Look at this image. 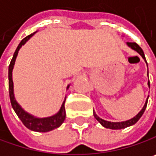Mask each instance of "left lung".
Returning a JSON list of instances; mask_svg holds the SVG:
<instances>
[{"label":"left lung","mask_w":156,"mask_h":156,"mask_svg":"<svg viewBox=\"0 0 156 156\" xmlns=\"http://www.w3.org/2000/svg\"><path fill=\"white\" fill-rule=\"evenodd\" d=\"M126 44L128 45V47H130L132 49H134V50H136V52H138L141 56H142V58L145 60V57H144V51H143V49L141 48V47L138 44H136V42H127ZM145 62H146V60H145ZM147 75H148V72H147ZM148 86L150 87V82H149V81H148ZM147 100H148V98H147V99H146V101H145V104H144V108H142V110H141L140 112H139L135 117H133V118H131V119H129V120H127V121H124V122H109V121H106V120L100 118V117L95 113V111H93V114H94L95 118H96V119H97L104 127L109 128V129H123V128H126V127H127V126H130L135 125V124L140 119L142 115L144 114V110L146 108Z\"/></svg>","instance_id":"8db88e82"}]
</instances>
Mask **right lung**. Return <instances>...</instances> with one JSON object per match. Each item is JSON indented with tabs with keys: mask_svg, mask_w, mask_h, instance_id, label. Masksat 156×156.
Here are the masks:
<instances>
[{
	"mask_svg": "<svg viewBox=\"0 0 156 156\" xmlns=\"http://www.w3.org/2000/svg\"><path fill=\"white\" fill-rule=\"evenodd\" d=\"M35 33V32H34ZM34 33L25 37L19 44V46L16 48L15 52L13 54L12 59L10 63L9 66V93H10V99H11V104L12 108L14 109L15 113L17 114L18 117L20 119V121L23 123V125L29 128L30 130L35 131V132H48L51 131L55 128L59 127L62 123L64 122L65 118H66V111H65V101H66V98L62 103V106L59 109V111L51 116L48 117H44V118H39V117H35L31 115H30L29 113H27L26 111H24L22 108L17 103L15 98H14V93H13V81H12V69L15 64L16 58L18 55V52L20 50V48L21 46H23L33 35ZM69 85L68 86L67 88H69Z\"/></svg>",
	"mask_w": 156,
	"mask_h": 156,
	"instance_id": "add662e5",
	"label": "right lung"
}]
</instances>
